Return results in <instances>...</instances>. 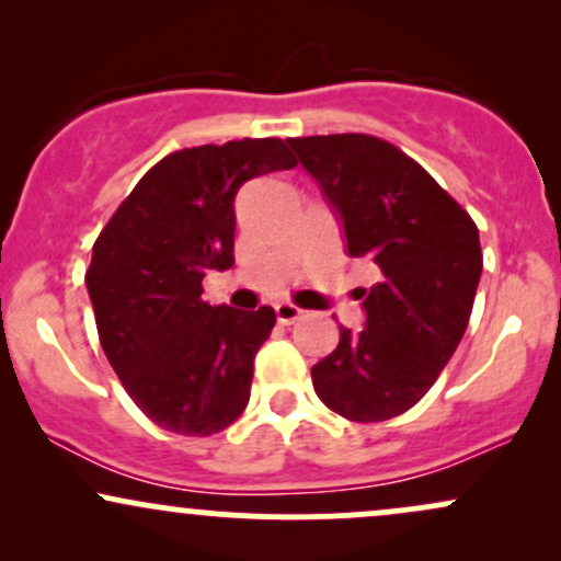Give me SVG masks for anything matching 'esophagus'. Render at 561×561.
<instances>
[{
    "mask_svg": "<svg viewBox=\"0 0 561 561\" xmlns=\"http://www.w3.org/2000/svg\"><path fill=\"white\" fill-rule=\"evenodd\" d=\"M274 311H276V321H279V324H295V321L302 317V308L293 306V302H287V300L276 302Z\"/></svg>",
    "mask_w": 561,
    "mask_h": 561,
    "instance_id": "esophagus-1",
    "label": "esophagus"
}]
</instances>
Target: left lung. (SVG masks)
Returning a JSON list of instances; mask_svg holds the SVG:
<instances>
[{
	"label": "left lung",
	"mask_w": 561,
	"mask_h": 561,
	"mask_svg": "<svg viewBox=\"0 0 561 561\" xmlns=\"http://www.w3.org/2000/svg\"><path fill=\"white\" fill-rule=\"evenodd\" d=\"M340 218L351 259L379 282L364 295V330L313 364L317 396L351 422L403 414L435 385L461 343L482 274L480 234L440 184L369 134L289 139Z\"/></svg>",
	"instance_id": "obj_1"
}]
</instances>
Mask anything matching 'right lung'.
Wrapping results in <instances>:
<instances>
[{"instance_id": "obj_1", "label": "right lung", "mask_w": 561, "mask_h": 561, "mask_svg": "<svg viewBox=\"0 0 561 561\" xmlns=\"http://www.w3.org/2000/svg\"><path fill=\"white\" fill-rule=\"evenodd\" d=\"M295 169L282 139L179 150L152 165L96 237L87 289L102 351L158 427L214 435L242 414L274 308L203 300V276L234 263V197Z\"/></svg>"}]
</instances>
